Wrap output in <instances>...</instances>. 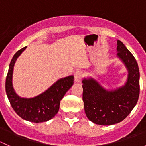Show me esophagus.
<instances>
[{
  "instance_id": "34e87169",
  "label": "esophagus",
  "mask_w": 146,
  "mask_h": 146,
  "mask_svg": "<svg viewBox=\"0 0 146 146\" xmlns=\"http://www.w3.org/2000/svg\"><path fill=\"white\" fill-rule=\"evenodd\" d=\"M82 78V72L80 70H77L74 74L75 81L77 82H80L81 81V79Z\"/></svg>"
}]
</instances>
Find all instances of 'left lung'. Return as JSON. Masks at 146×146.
Listing matches in <instances>:
<instances>
[{
    "instance_id": "8db88e82",
    "label": "left lung",
    "mask_w": 146,
    "mask_h": 146,
    "mask_svg": "<svg viewBox=\"0 0 146 146\" xmlns=\"http://www.w3.org/2000/svg\"><path fill=\"white\" fill-rule=\"evenodd\" d=\"M117 50V56L129 72L124 85L107 90L92 78L82 81L85 114L96 124L107 126L123 121L134 108L139 97L140 73L136 58L119 40Z\"/></svg>"
}]
</instances>
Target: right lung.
<instances>
[{
  "label": "right lung",
  "instance_id": "obj_1",
  "mask_svg": "<svg viewBox=\"0 0 146 146\" xmlns=\"http://www.w3.org/2000/svg\"><path fill=\"white\" fill-rule=\"evenodd\" d=\"M26 48L17 51L11 60L5 80L7 96L14 111L22 119L34 123L47 121L58 113L61 100L73 85L74 77L59 79L43 93L32 98H20L15 92L12 80L15 63Z\"/></svg>",
  "mask_w": 146,
  "mask_h": 146
}]
</instances>
